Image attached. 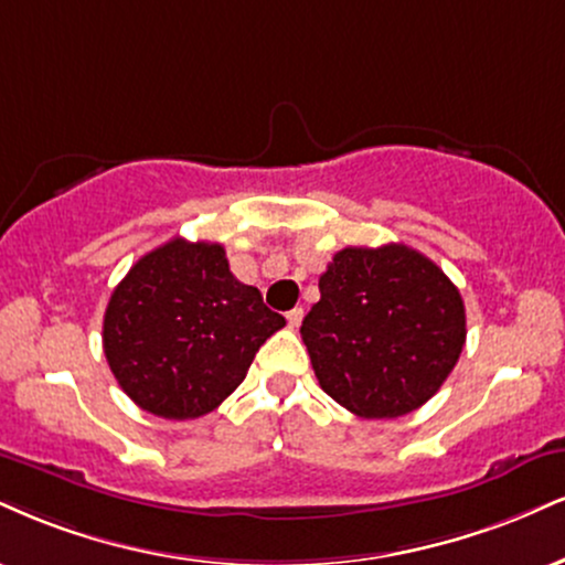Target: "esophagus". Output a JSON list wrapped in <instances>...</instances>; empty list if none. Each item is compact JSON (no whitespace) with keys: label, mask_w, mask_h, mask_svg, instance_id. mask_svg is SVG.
Here are the masks:
<instances>
[{"label":"esophagus","mask_w":565,"mask_h":565,"mask_svg":"<svg viewBox=\"0 0 565 565\" xmlns=\"http://www.w3.org/2000/svg\"><path fill=\"white\" fill-rule=\"evenodd\" d=\"M302 318H305V310L302 308H295V310L287 312V321H289L291 329H297V326L302 323Z\"/></svg>","instance_id":"obj_1"}]
</instances>
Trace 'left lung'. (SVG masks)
<instances>
[{
  "label": "left lung",
  "instance_id": "8db88e82",
  "mask_svg": "<svg viewBox=\"0 0 565 565\" xmlns=\"http://www.w3.org/2000/svg\"><path fill=\"white\" fill-rule=\"evenodd\" d=\"M302 321L318 384L360 418H399L429 403L466 344L463 297L429 257L344 247Z\"/></svg>",
  "mask_w": 565,
  "mask_h": 565
}]
</instances>
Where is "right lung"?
I'll list each match as a JSON object with an SVG mask.
<instances>
[{"label": "right lung", "instance_id": "add662e5", "mask_svg": "<svg viewBox=\"0 0 565 565\" xmlns=\"http://www.w3.org/2000/svg\"><path fill=\"white\" fill-rule=\"evenodd\" d=\"M287 321L231 274L215 242H166L113 291L102 344L120 390L152 416L215 411L247 376L255 352Z\"/></svg>", "mask_w": 565, "mask_h": 565}]
</instances>
